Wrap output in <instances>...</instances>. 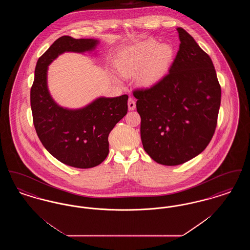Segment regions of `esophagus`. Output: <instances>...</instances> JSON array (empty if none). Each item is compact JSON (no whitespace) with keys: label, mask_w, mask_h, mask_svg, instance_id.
<instances>
[{"label":"esophagus","mask_w":250,"mask_h":250,"mask_svg":"<svg viewBox=\"0 0 250 250\" xmlns=\"http://www.w3.org/2000/svg\"><path fill=\"white\" fill-rule=\"evenodd\" d=\"M127 105H128V109H129V110H134L135 107H136V102H135V100H134L133 98L129 97V98H128Z\"/></svg>","instance_id":"obj_1"}]
</instances>
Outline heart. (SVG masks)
<instances>
[{"instance_id": "1", "label": "heart", "mask_w": 250, "mask_h": 250, "mask_svg": "<svg viewBox=\"0 0 250 250\" xmlns=\"http://www.w3.org/2000/svg\"><path fill=\"white\" fill-rule=\"evenodd\" d=\"M174 56V49L167 43L154 38L137 42L119 51L114 59L115 71L123 78L135 75V81L143 88L159 83L168 71ZM118 81L115 75H112Z\"/></svg>"}]
</instances>
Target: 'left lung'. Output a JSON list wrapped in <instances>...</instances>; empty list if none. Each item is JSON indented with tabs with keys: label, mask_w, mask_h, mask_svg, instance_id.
Wrapping results in <instances>:
<instances>
[{
	"label": "left lung",
	"mask_w": 250,
	"mask_h": 250,
	"mask_svg": "<svg viewBox=\"0 0 250 250\" xmlns=\"http://www.w3.org/2000/svg\"><path fill=\"white\" fill-rule=\"evenodd\" d=\"M168 74L155 86L133 93L141 115L145 152L165 166L200 155L213 138L221 88L211 58L183 28Z\"/></svg>",
	"instance_id": "obj_1"
}]
</instances>
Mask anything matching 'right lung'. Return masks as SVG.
Here are the masks:
<instances>
[{"label": "right lung", "mask_w": 250, "mask_h": 250, "mask_svg": "<svg viewBox=\"0 0 250 250\" xmlns=\"http://www.w3.org/2000/svg\"><path fill=\"white\" fill-rule=\"evenodd\" d=\"M99 39L58 38L38 59L31 89L36 133L48 153L62 163L79 168L101 164L108 154V135L127 113V95L100 96L79 108L62 107L48 87V65L64 52H92Z\"/></svg>", "instance_id": "1"}]
</instances>
